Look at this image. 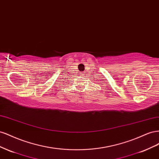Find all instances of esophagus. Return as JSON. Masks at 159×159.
Segmentation results:
<instances>
[{
    "instance_id": "34e87169",
    "label": "esophagus",
    "mask_w": 159,
    "mask_h": 159,
    "mask_svg": "<svg viewBox=\"0 0 159 159\" xmlns=\"http://www.w3.org/2000/svg\"><path fill=\"white\" fill-rule=\"evenodd\" d=\"M83 74H84V73H83Z\"/></svg>"
}]
</instances>
